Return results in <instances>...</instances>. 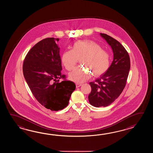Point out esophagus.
I'll return each instance as SVG.
<instances>
[{"instance_id":"34e87169","label":"esophagus","mask_w":153,"mask_h":153,"mask_svg":"<svg viewBox=\"0 0 153 153\" xmlns=\"http://www.w3.org/2000/svg\"><path fill=\"white\" fill-rule=\"evenodd\" d=\"M81 86V84H79V83H76V87L77 88H79V87Z\"/></svg>"}]
</instances>
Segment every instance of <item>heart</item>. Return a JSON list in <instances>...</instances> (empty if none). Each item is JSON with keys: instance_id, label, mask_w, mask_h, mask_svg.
I'll return each instance as SVG.
<instances>
[{"instance_id": "b5f03b06", "label": "heart", "mask_w": 153, "mask_h": 153, "mask_svg": "<svg viewBox=\"0 0 153 153\" xmlns=\"http://www.w3.org/2000/svg\"><path fill=\"white\" fill-rule=\"evenodd\" d=\"M81 59L85 68H75L69 73L72 81L80 83L94 76H100L107 71L110 66L111 57L108 52L102 49L97 42L90 40H79L74 43L72 50L63 53L62 63L67 71H71ZM91 70H90L89 69Z\"/></svg>"}]
</instances>
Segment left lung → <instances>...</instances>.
I'll use <instances>...</instances> for the list:
<instances>
[{"label": "left lung", "instance_id": "left-lung-1", "mask_svg": "<svg viewBox=\"0 0 153 153\" xmlns=\"http://www.w3.org/2000/svg\"><path fill=\"white\" fill-rule=\"evenodd\" d=\"M100 34L111 46L114 59L105 73L90 82L88 101L95 107H107L120 96L126 84L130 69V56L124 46L111 36Z\"/></svg>", "mask_w": 153, "mask_h": 153}]
</instances>
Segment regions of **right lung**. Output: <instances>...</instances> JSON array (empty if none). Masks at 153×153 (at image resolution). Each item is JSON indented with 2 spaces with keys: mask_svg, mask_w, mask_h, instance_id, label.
I'll use <instances>...</instances> for the list:
<instances>
[{
  "mask_svg": "<svg viewBox=\"0 0 153 153\" xmlns=\"http://www.w3.org/2000/svg\"><path fill=\"white\" fill-rule=\"evenodd\" d=\"M59 38H48L36 43L24 59V77L36 100L52 111L62 110L69 103L75 84L71 81L59 82L62 75Z\"/></svg>",
  "mask_w": 153,
  "mask_h": 153,
  "instance_id": "1",
  "label": "right lung"
}]
</instances>
